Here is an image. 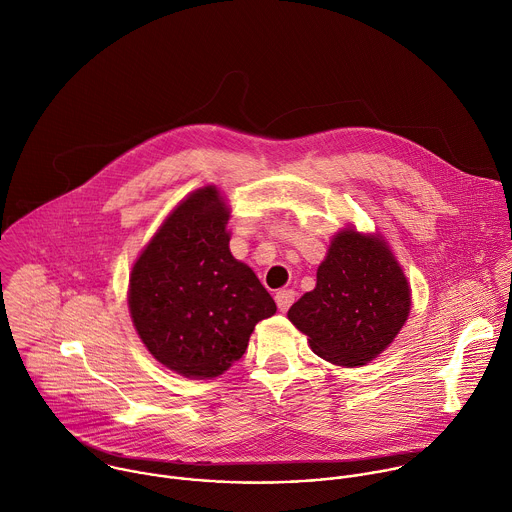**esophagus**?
I'll list each match as a JSON object with an SVG mask.
<instances>
[{
    "instance_id": "34e87169",
    "label": "esophagus",
    "mask_w": 512,
    "mask_h": 512,
    "mask_svg": "<svg viewBox=\"0 0 512 512\" xmlns=\"http://www.w3.org/2000/svg\"><path fill=\"white\" fill-rule=\"evenodd\" d=\"M295 297H297V293H295L293 289H281V291H277V293H275V301H277L279 311L285 313V311L293 305Z\"/></svg>"
}]
</instances>
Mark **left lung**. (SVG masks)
Listing matches in <instances>:
<instances>
[{"mask_svg":"<svg viewBox=\"0 0 512 512\" xmlns=\"http://www.w3.org/2000/svg\"><path fill=\"white\" fill-rule=\"evenodd\" d=\"M411 313V285L381 233L353 225L333 235L317 285L291 305L289 321L321 359L361 367L377 359Z\"/></svg>","mask_w":512,"mask_h":512,"instance_id":"obj_1","label":"left lung"}]
</instances>
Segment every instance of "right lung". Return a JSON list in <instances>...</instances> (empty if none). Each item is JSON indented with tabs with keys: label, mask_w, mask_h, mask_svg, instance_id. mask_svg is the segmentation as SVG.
<instances>
[{
	"label": "right lung",
	"mask_w": 512,
	"mask_h": 512,
	"mask_svg": "<svg viewBox=\"0 0 512 512\" xmlns=\"http://www.w3.org/2000/svg\"><path fill=\"white\" fill-rule=\"evenodd\" d=\"M231 207L217 185L181 199L129 273L133 327L169 371L215 379L243 357L255 325L277 305L253 269L231 255Z\"/></svg>",
	"instance_id": "obj_1"
}]
</instances>
